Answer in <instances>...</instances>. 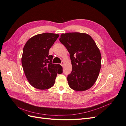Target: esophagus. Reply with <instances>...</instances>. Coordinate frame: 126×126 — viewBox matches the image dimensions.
Wrapping results in <instances>:
<instances>
[{
    "mask_svg": "<svg viewBox=\"0 0 126 126\" xmlns=\"http://www.w3.org/2000/svg\"><path fill=\"white\" fill-rule=\"evenodd\" d=\"M60 64H61V65H62V67H63V66H64V62H62V63H61Z\"/></svg>",
    "mask_w": 126,
    "mask_h": 126,
    "instance_id": "34e87169",
    "label": "esophagus"
}]
</instances>
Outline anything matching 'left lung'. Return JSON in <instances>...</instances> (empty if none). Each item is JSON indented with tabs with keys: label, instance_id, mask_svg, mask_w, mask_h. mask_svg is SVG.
<instances>
[{
	"label": "left lung",
	"instance_id": "1",
	"mask_svg": "<svg viewBox=\"0 0 126 126\" xmlns=\"http://www.w3.org/2000/svg\"><path fill=\"white\" fill-rule=\"evenodd\" d=\"M59 41L70 54L71 72L68 75V85L76 91H85L92 87L101 68V56L94 41L85 33H62Z\"/></svg>",
	"mask_w": 126,
	"mask_h": 126
}]
</instances>
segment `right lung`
Listing matches in <instances>:
<instances>
[{"label": "right lung", "instance_id": "1", "mask_svg": "<svg viewBox=\"0 0 126 126\" xmlns=\"http://www.w3.org/2000/svg\"><path fill=\"white\" fill-rule=\"evenodd\" d=\"M59 37L58 34L43 33L29 39L23 49L22 66L30 84L44 90L54 86L57 74L63 73L59 64L52 63L53 56L49 49Z\"/></svg>", "mask_w": 126, "mask_h": 126}]
</instances>
